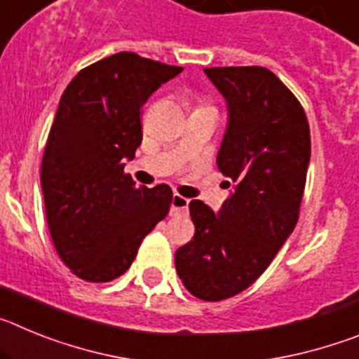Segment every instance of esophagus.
I'll list each match as a JSON object with an SVG mask.
<instances>
[{"mask_svg": "<svg viewBox=\"0 0 359 359\" xmlns=\"http://www.w3.org/2000/svg\"><path fill=\"white\" fill-rule=\"evenodd\" d=\"M187 208H189V199L183 198V196H180V194H174L172 205H170V214L172 215L187 214Z\"/></svg>", "mask_w": 359, "mask_h": 359, "instance_id": "1", "label": "esophagus"}]
</instances>
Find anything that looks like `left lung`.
<instances>
[{
	"instance_id": "8db88e82",
	"label": "left lung",
	"mask_w": 359,
	"mask_h": 359,
	"mask_svg": "<svg viewBox=\"0 0 359 359\" xmlns=\"http://www.w3.org/2000/svg\"><path fill=\"white\" fill-rule=\"evenodd\" d=\"M205 73L228 102L217 167L233 192L219 214L199 199L190 201L194 237L177 248L174 262L190 293L219 302L252 286L297 226L311 133L302 104L268 68L223 66Z\"/></svg>"
}]
</instances>
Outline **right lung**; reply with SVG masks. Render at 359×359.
Listing matches in <instances>:
<instances>
[{
	"label": "right lung",
	"mask_w": 359,
	"mask_h": 359,
	"mask_svg": "<svg viewBox=\"0 0 359 359\" xmlns=\"http://www.w3.org/2000/svg\"><path fill=\"white\" fill-rule=\"evenodd\" d=\"M182 66L120 52L86 66L59 102L44 145L41 187L53 246L73 275L109 282L169 214V185L136 187L123 172L142 144V106Z\"/></svg>",
	"instance_id": "add662e5"
}]
</instances>
